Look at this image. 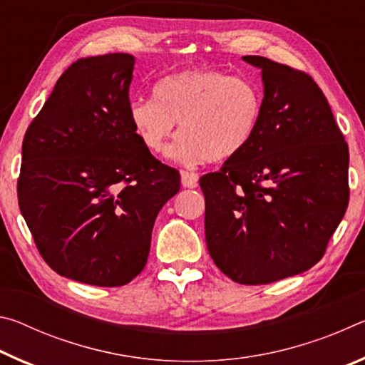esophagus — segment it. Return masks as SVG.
I'll return each mask as SVG.
<instances>
[{
	"mask_svg": "<svg viewBox=\"0 0 365 365\" xmlns=\"http://www.w3.org/2000/svg\"><path fill=\"white\" fill-rule=\"evenodd\" d=\"M180 178H182V187H185V188H196L197 187V174H195V172L182 170Z\"/></svg>",
	"mask_w": 365,
	"mask_h": 365,
	"instance_id": "obj_1",
	"label": "esophagus"
}]
</instances>
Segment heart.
<instances>
[{
  "label": "heart",
  "mask_w": 365,
  "mask_h": 365,
  "mask_svg": "<svg viewBox=\"0 0 365 365\" xmlns=\"http://www.w3.org/2000/svg\"><path fill=\"white\" fill-rule=\"evenodd\" d=\"M262 115V93L248 78L212 69L172 73L154 85L153 98L128 106L133 132L159 153L175 132L168 156L178 163L232 159L255 138Z\"/></svg>",
  "instance_id": "b5f03b06"
}]
</instances>
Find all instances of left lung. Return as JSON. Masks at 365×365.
Wrapping results in <instances>:
<instances>
[{"label": "left lung", "instance_id": "8db88e82", "mask_svg": "<svg viewBox=\"0 0 365 365\" xmlns=\"http://www.w3.org/2000/svg\"><path fill=\"white\" fill-rule=\"evenodd\" d=\"M261 123L243 153L200 178L206 245L237 283L265 285L322 259L349 201V151L307 73L261 56Z\"/></svg>", "mask_w": 365, "mask_h": 365}]
</instances>
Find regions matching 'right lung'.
<instances>
[{"mask_svg":"<svg viewBox=\"0 0 365 365\" xmlns=\"http://www.w3.org/2000/svg\"><path fill=\"white\" fill-rule=\"evenodd\" d=\"M133 64L125 53L78 59L22 143L17 197L36 248L59 275L95 287L145 269L154 220L180 190L128 119Z\"/></svg>","mask_w":365,"mask_h":365,"instance_id":"obj_1","label":"right lung"}]
</instances>
